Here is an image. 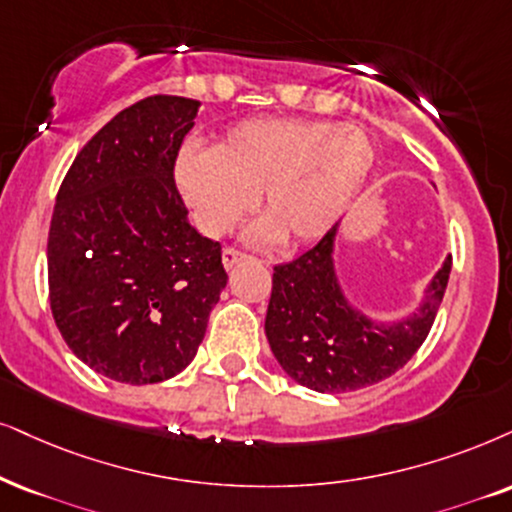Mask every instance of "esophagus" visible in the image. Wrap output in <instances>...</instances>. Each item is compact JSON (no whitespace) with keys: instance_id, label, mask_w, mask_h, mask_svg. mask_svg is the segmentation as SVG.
Returning a JSON list of instances; mask_svg holds the SVG:
<instances>
[{"instance_id":"obj_1","label":"esophagus","mask_w":512,"mask_h":512,"mask_svg":"<svg viewBox=\"0 0 512 512\" xmlns=\"http://www.w3.org/2000/svg\"><path fill=\"white\" fill-rule=\"evenodd\" d=\"M243 252H238V250H234V248H226L224 252H222V262H224V267L226 269H231L234 267V264H238L243 260Z\"/></svg>"}]
</instances>
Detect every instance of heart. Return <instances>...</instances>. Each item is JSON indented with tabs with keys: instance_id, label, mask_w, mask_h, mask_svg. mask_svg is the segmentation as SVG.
<instances>
[{
	"instance_id": "obj_1",
	"label": "heart",
	"mask_w": 512,
	"mask_h": 512,
	"mask_svg": "<svg viewBox=\"0 0 512 512\" xmlns=\"http://www.w3.org/2000/svg\"><path fill=\"white\" fill-rule=\"evenodd\" d=\"M375 151L361 129L323 120L257 118L231 129L215 151L184 148L177 186L193 219L208 236L234 231L260 193L252 243L290 245L326 236L349 208Z\"/></svg>"
}]
</instances>
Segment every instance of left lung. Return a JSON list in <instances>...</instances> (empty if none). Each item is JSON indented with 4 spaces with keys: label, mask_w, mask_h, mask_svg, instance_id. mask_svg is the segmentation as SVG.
<instances>
[{
    "label": "left lung",
    "mask_w": 512,
    "mask_h": 512,
    "mask_svg": "<svg viewBox=\"0 0 512 512\" xmlns=\"http://www.w3.org/2000/svg\"><path fill=\"white\" fill-rule=\"evenodd\" d=\"M335 224L312 250L274 267L264 331L295 383L323 394L354 392L390 378L428 338L449 283L451 255L409 316L373 321L347 300L335 271Z\"/></svg>",
    "instance_id": "obj_1"
}]
</instances>
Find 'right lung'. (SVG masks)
Masks as SVG:
<instances>
[{
  "mask_svg": "<svg viewBox=\"0 0 512 512\" xmlns=\"http://www.w3.org/2000/svg\"><path fill=\"white\" fill-rule=\"evenodd\" d=\"M198 101L148 96L77 153L51 215V314L73 354L115 383L184 371L226 286L222 245L189 224L174 160Z\"/></svg>",
  "mask_w": 512,
  "mask_h": 512,
  "instance_id": "add662e5",
  "label": "right lung"
}]
</instances>
